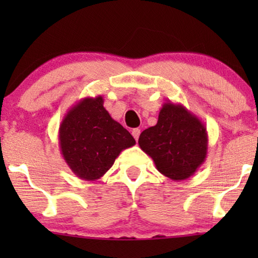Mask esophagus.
Instances as JSON below:
<instances>
[{
  "label": "esophagus",
  "instance_id": "obj_1",
  "mask_svg": "<svg viewBox=\"0 0 258 258\" xmlns=\"http://www.w3.org/2000/svg\"><path fill=\"white\" fill-rule=\"evenodd\" d=\"M140 134H141V130L139 129V128H136V129H134L133 132H132V135L134 136V139H135L136 141L139 140V137H140Z\"/></svg>",
  "mask_w": 258,
  "mask_h": 258
}]
</instances>
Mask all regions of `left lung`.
<instances>
[{"label":"left lung","mask_w":258,"mask_h":258,"mask_svg":"<svg viewBox=\"0 0 258 258\" xmlns=\"http://www.w3.org/2000/svg\"><path fill=\"white\" fill-rule=\"evenodd\" d=\"M139 144L162 175L183 181L206 161L208 133L204 123L184 105L168 101L162 105L156 125L141 134Z\"/></svg>","instance_id":"left-lung-1"}]
</instances>
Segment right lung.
Instances as JSON below:
<instances>
[{
    "label": "right lung",
    "mask_w": 258,
    "mask_h": 258,
    "mask_svg": "<svg viewBox=\"0 0 258 258\" xmlns=\"http://www.w3.org/2000/svg\"><path fill=\"white\" fill-rule=\"evenodd\" d=\"M103 97H84L67 111L58 129L62 157L77 177L96 181L122 150L135 146L128 130L109 115Z\"/></svg>",
    "instance_id": "1"
}]
</instances>
